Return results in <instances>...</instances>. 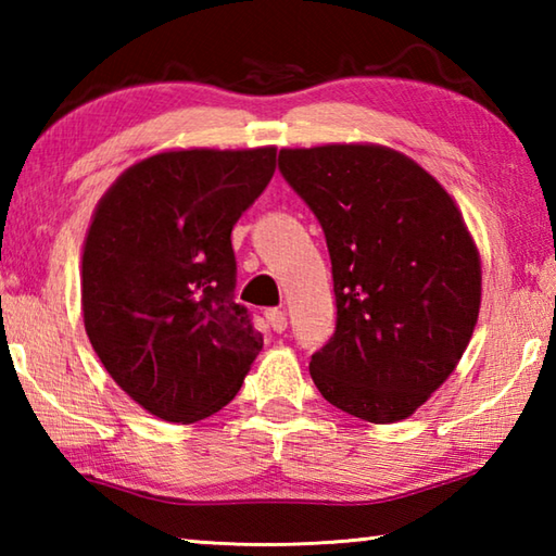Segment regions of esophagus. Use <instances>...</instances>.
I'll list each match as a JSON object with an SVG mask.
<instances>
[{"instance_id":"34e87169","label":"esophagus","mask_w":556,"mask_h":556,"mask_svg":"<svg viewBox=\"0 0 556 556\" xmlns=\"http://www.w3.org/2000/svg\"><path fill=\"white\" fill-rule=\"evenodd\" d=\"M265 318H267V324L271 326V331L281 333V331H285V328H287V314L279 312V308H267Z\"/></svg>"}]
</instances>
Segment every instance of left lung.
<instances>
[{"label":"left lung","instance_id":"1","mask_svg":"<svg viewBox=\"0 0 556 556\" xmlns=\"http://www.w3.org/2000/svg\"><path fill=\"white\" fill-rule=\"evenodd\" d=\"M279 172L321 223L336 333L308 372L372 425L412 417L446 382L481 312V255L456 201L390 147L281 149Z\"/></svg>","mask_w":556,"mask_h":556}]
</instances>
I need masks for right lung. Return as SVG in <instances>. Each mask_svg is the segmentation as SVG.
I'll return each instance as SVG.
<instances>
[{
  "label": "right lung",
  "instance_id": "add662e5",
  "mask_svg": "<svg viewBox=\"0 0 556 556\" xmlns=\"http://www.w3.org/2000/svg\"><path fill=\"white\" fill-rule=\"evenodd\" d=\"M277 149H166L125 168L83 242L80 306L110 378L149 414L193 425L228 404L262 351L235 304L232 225Z\"/></svg>",
  "mask_w": 556,
  "mask_h": 556
}]
</instances>
